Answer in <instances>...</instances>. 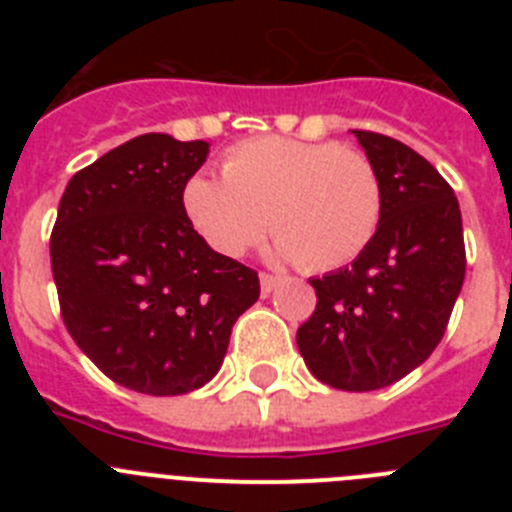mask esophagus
<instances>
[{
    "label": "esophagus",
    "mask_w": 512,
    "mask_h": 512,
    "mask_svg": "<svg viewBox=\"0 0 512 512\" xmlns=\"http://www.w3.org/2000/svg\"><path fill=\"white\" fill-rule=\"evenodd\" d=\"M259 282H261V295L269 297L271 292H274V289L282 284V277H274V274H266V271H261Z\"/></svg>",
    "instance_id": "1"
}]
</instances>
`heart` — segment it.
I'll return each instance as SVG.
<instances>
[{"instance_id":"1","label":"heart","mask_w":512,"mask_h":512,"mask_svg":"<svg viewBox=\"0 0 512 512\" xmlns=\"http://www.w3.org/2000/svg\"><path fill=\"white\" fill-rule=\"evenodd\" d=\"M182 207L212 251L241 256L264 235L277 253L312 271L359 259L384 210L382 179L366 153L336 140L248 138L223 156V179L192 174Z\"/></svg>"}]
</instances>
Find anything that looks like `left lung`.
Listing matches in <instances>:
<instances>
[{
    "label": "left lung",
    "instance_id": "obj_1",
    "mask_svg": "<svg viewBox=\"0 0 512 512\" xmlns=\"http://www.w3.org/2000/svg\"><path fill=\"white\" fill-rule=\"evenodd\" d=\"M354 135L382 179V220L351 266L310 279L318 305L297 328V348L323 384L369 392L413 372L441 343L467 253L449 182L390 135Z\"/></svg>",
    "mask_w": 512,
    "mask_h": 512
}]
</instances>
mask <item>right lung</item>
I'll return each mask as SVG.
<instances>
[{
    "label": "right lung",
    "mask_w": 512,
    "mask_h": 512,
    "mask_svg": "<svg viewBox=\"0 0 512 512\" xmlns=\"http://www.w3.org/2000/svg\"><path fill=\"white\" fill-rule=\"evenodd\" d=\"M210 143L146 133L76 171L58 205L51 269L76 346L112 382L187 395L210 382L259 274L212 251L182 187Z\"/></svg>",
    "instance_id": "1"
}]
</instances>
